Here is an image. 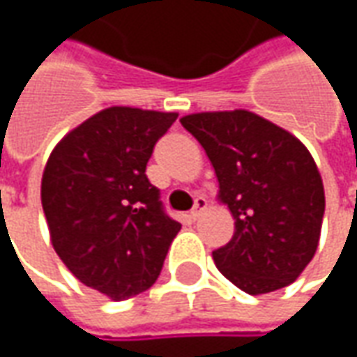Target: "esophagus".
Listing matches in <instances>:
<instances>
[{"label":"esophagus","instance_id":"1","mask_svg":"<svg viewBox=\"0 0 357 357\" xmlns=\"http://www.w3.org/2000/svg\"><path fill=\"white\" fill-rule=\"evenodd\" d=\"M206 206H208V202L204 197H199V199H195V206H192V211H190V218L192 220H197L200 214L206 211Z\"/></svg>","mask_w":357,"mask_h":357}]
</instances>
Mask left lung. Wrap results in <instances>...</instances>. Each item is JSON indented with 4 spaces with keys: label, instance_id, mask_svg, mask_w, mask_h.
<instances>
[{
    "label": "left lung",
    "instance_id": "8db88e82",
    "mask_svg": "<svg viewBox=\"0 0 357 357\" xmlns=\"http://www.w3.org/2000/svg\"><path fill=\"white\" fill-rule=\"evenodd\" d=\"M206 151L234 236L214 250L216 268L246 294L280 290L314 258L322 230V176L308 149L250 111L181 119Z\"/></svg>",
    "mask_w": 357,
    "mask_h": 357
}]
</instances>
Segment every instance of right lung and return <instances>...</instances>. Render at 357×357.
<instances>
[{
  "instance_id": "obj_1",
  "label": "right lung",
  "mask_w": 357,
  "mask_h": 357,
  "mask_svg": "<svg viewBox=\"0 0 357 357\" xmlns=\"http://www.w3.org/2000/svg\"><path fill=\"white\" fill-rule=\"evenodd\" d=\"M176 117L109 107L65 135L45 165L51 244L77 280L111 300L149 290L181 230L144 174Z\"/></svg>"
}]
</instances>
